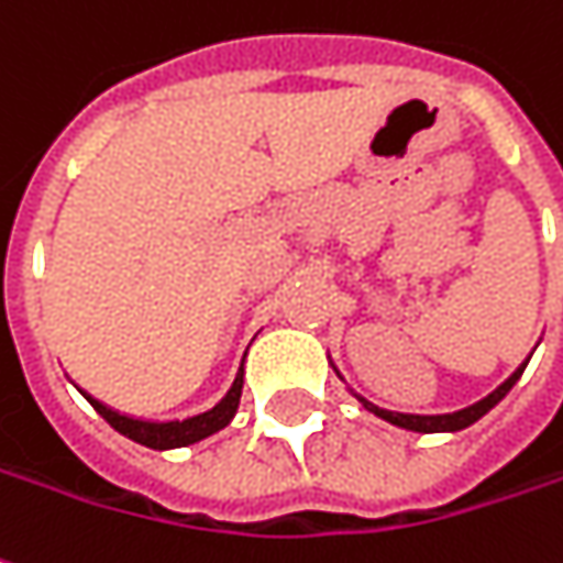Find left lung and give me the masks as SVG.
I'll list each match as a JSON object with an SVG mask.
<instances>
[{
    "mask_svg": "<svg viewBox=\"0 0 563 563\" xmlns=\"http://www.w3.org/2000/svg\"><path fill=\"white\" fill-rule=\"evenodd\" d=\"M527 366V363H523ZM523 366L515 373V376L503 382L499 388L493 394H487L484 400H477L472 407H465V410L459 412H443V416H407V412H388V410H378L376 404H369V400H363L361 404L366 407L369 412H376L378 419H385V422H391V426H400V428H410V431H422V434H431V431H459V428H468L472 422H477L484 412H490L508 391H511V385L521 378Z\"/></svg>",
    "mask_w": 563,
    "mask_h": 563,
    "instance_id": "left-lung-1",
    "label": "left lung"
}]
</instances>
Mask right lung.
Listing matches in <instances>:
<instances>
[{
	"label": "right lung",
	"mask_w": 563,
	"mask_h": 563,
	"mask_svg": "<svg viewBox=\"0 0 563 563\" xmlns=\"http://www.w3.org/2000/svg\"><path fill=\"white\" fill-rule=\"evenodd\" d=\"M240 394H243V376H236L233 388L228 391V397L218 404L216 410L194 416V419H185V422H141V419H129V416L107 410L104 404L91 400L89 394H86V397H89L91 407L101 412L107 422L117 428L120 434L132 438L135 443H144V446H151V450H172V446H187V443H197L202 441V438L221 431V428L233 419L236 407H240Z\"/></svg>",
	"instance_id": "obj_1"
}]
</instances>
